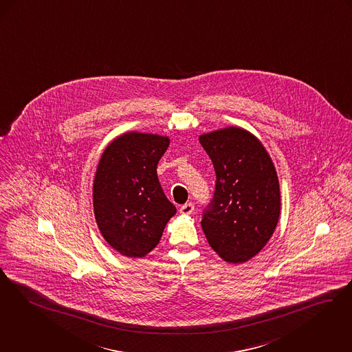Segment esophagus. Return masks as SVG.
Listing matches in <instances>:
<instances>
[{
    "label": "esophagus",
    "instance_id": "esophagus-1",
    "mask_svg": "<svg viewBox=\"0 0 352 352\" xmlns=\"http://www.w3.org/2000/svg\"><path fill=\"white\" fill-rule=\"evenodd\" d=\"M195 210V207H194V204L192 203H186V204H183L182 207L179 208V212L182 213V214H191L192 212Z\"/></svg>",
    "mask_w": 352,
    "mask_h": 352
}]
</instances>
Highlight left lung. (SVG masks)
<instances>
[{
  "instance_id": "obj_1",
  "label": "left lung",
  "mask_w": 352,
  "mask_h": 352,
  "mask_svg": "<svg viewBox=\"0 0 352 352\" xmlns=\"http://www.w3.org/2000/svg\"><path fill=\"white\" fill-rule=\"evenodd\" d=\"M216 171V190L201 229L228 263L259 253L278 226L280 188L275 165L261 140L241 126L199 136Z\"/></svg>"
}]
</instances>
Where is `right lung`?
I'll return each instance as SVG.
<instances>
[{"label": "right lung", "instance_id": "1", "mask_svg": "<svg viewBox=\"0 0 352 352\" xmlns=\"http://www.w3.org/2000/svg\"><path fill=\"white\" fill-rule=\"evenodd\" d=\"M169 144L168 136L132 131L100 155L93 183L96 221L106 242L128 258L151 253L177 212L157 177Z\"/></svg>", "mask_w": 352, "mask_h": 352}]
</instances>
